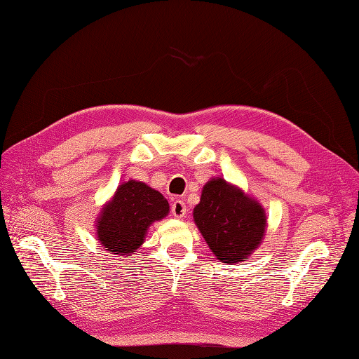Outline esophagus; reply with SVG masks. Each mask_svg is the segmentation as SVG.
<instances>
[{
    "instance_id": "34e87169",
    "label": "esophagus",
    "mask_w": 359,
    "mask_h": 359,
    "mask_svg": "<svg viewBox=\"0 0 359 359\" xmlns=\"http://www.w3.org/2000/svg\"><path fill=\"white\" fill-rule=\"evenodd\" d=\"M171 212H172V215L176 219L185 217V214H187V205H185V202H183V200H176V202H172Z\"/></svg>"
}]
</instances>
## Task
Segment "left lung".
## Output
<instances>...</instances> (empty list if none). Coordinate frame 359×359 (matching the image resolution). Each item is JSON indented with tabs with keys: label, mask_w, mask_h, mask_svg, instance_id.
<instances>
[{
	"label": "left lung",
	"mask_w": 359,
	"mask_h": 359,
	"mask_svg": "<svg viewBox=\"0 0 359 359\" xmlns=\"http://www.w3.org/2000/svg\"><path fill=\"white\" fill-rule=\"evenodd\" d=\"M193 215L208 246L223 263L243 262L264 236L262 205L222 177L206 182Z\"/></svg>",
	"instance_id": "1"
}]
</instances>
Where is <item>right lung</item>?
<instances>
[{"label": "right lung", "instance_id": "add662e5", "mask_svg": "<svg viewBox=\"0 0 359 359\" xmlns=\"http://www.w3.org/2000/svg\"><path fill=\"white\" fill-rule=\"evenodd\" d=\"M168 212L170 205L159 191L144 182L128 180L119 185L99 214L97 240L105 251L125 258L144 243L149 224L162 220Z\"/></svg>", "mask_w": 359, "mask_h": 359}]
</instances>
